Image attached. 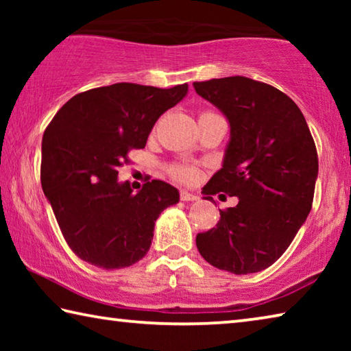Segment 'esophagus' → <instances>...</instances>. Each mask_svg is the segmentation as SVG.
<instances>
[{"instance_id":"esophagus-1","label":"esophagus","mask_w":351,"mask_h":351,"mask_svg":"<svg viewBox=\"0 0 351 351\" xmlns=\"http://www.w3.org/2000/svg\"><path fill=\"white\" fill-rule=\"evenodd\" d=\"M181 199L187 203V201H198V197L197 195L187 192V190H181Z\"/></svg>"}]
</instances>
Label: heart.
<instances>
[{
	"instance_id": "1",
	"label": "heart",
	"mask_w": 351,
	"mask_h": 351,
	"mask_svg": "<svg viewBox=\"0 0 351 351\" xmlns=\"http://www.w3.org/2000/svg\"><path fill=\"white\" fill-rule=\"evenodd\" d=\"M171 175H173L175 180L181 182H190L195 178V171L189 167H173L171 169Z\"/></svg>"
}]
</instances>
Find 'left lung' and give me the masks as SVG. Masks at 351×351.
Masks as SVG:
<instances>
[{
	"label": "left lung",
	"instance_id": "1",
	"mask_svg": "<svg viewBox=\"0 0 351 351\" xmlns=\"http://www.w3.org/2000/svg\"><path fill=\"white\" fill-rule=\"evenodd\" d=\"M193 88L230 127L221 169L204 186V199L219 192L239 198L219 210L217 228L197 235V247L221 271H263L282 257L311 210L319 161L310 128L299 106L266 83L235 75Z\"/></svg>",
	"mask_w": 351,
	"mask_h": 351
}]
</instances>
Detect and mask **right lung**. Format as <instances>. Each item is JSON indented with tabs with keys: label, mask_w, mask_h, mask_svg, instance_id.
<instances>
[{
	"label": "right lung",
	"mask_w": 351,
	"mask_h": 351,
	"mask_svg": "<svg viewBox=\"0 0 351 351\" xmlns=\"http://www.w3.org/2000/svg\"><path fill=\"white\" fill-rule=\"evenodd\" d=\"M189 85L169 90L114 83L69 99L41 141V187L64 240L83 261L121 269L145 257L154 223L180 201L170 184L153 180L133 192L119 171L132 148H144L159 116L187 96Z\"/></svg>",
	"instance_id": "obj_1"
}]
</instances>
